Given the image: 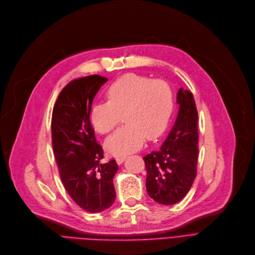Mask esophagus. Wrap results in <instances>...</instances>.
Here are the masks:
<instances>
[{"label": "esophagus", "mask_w": 255, "mask_h": 255, "mask_svg": "<svg viewBox=\"0 0 255 255\" xmlns=\"http://www.w3.org/2000/svg\"><path fill=\"white\" fill-rule=\"evenodd\" d=\"M127 159V157L126 156H124V157H119L118 159H117V163L119 164V165H121V164H123L124 163V161Z\"/></svg>", "instance_id": "obj_1"}]
</instances>
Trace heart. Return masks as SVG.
<instances>
[{
  "label": "heart",
  "mask_w": 255,
  "mask_h": 255,
  "mask_svg": "<svg viewBox=\"0 0 255 255\" xmlns=\"http://www.w3.org/2000/svg\"><path fill=\"white\" fill-rule=\"evenodd\" d=\"M108 101L92 107L90 121L94 128L106 133L120 123L125 126L110 135L106 148L112 155L123 156L138 149L145 137H159L170 120L174 97L169 84L162 79H149L127 73L107 89Z\"/></svg>",
  "instance_id": "b5f03b06"
}]
</instances>
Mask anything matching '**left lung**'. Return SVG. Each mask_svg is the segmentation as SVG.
<instances>
[{
    "label": "left lung",
    "mask_w": 255,
    "mask_h": 255,
    "mask_svg": "<svg viewBox=\"0 0 255 255\" xmlns=\"http://www.w3.org/2000/svg\"><path fill=\"white\" fill-rule=\"evenodd\" d=\"M179 114L159 150L143 157L148 196L163 205H173L189 192L197 175L198 112L193 94L180 88Z\"/></svg>",
    "instance_id": "obj_1"
}]
</instances>
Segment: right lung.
<instances>
[{"mask_svg": "<svg viewBox=\"0 0 255 255\" xmlns=\"http://www.w3.org/2000/svg\"><path fill=\"white\" fill-rule=\"evenodd\" d=\"M108 78L94 74L70 81L53 108L52 146L61 181L72 200L83 210L98 213L116 199V160L101 164L104 149L90 123L92 101Z\"/></svg>", "mask_w": 255, "mask_h": 255, "instance_id": "1", "label": "right lung"}]
</instances>
